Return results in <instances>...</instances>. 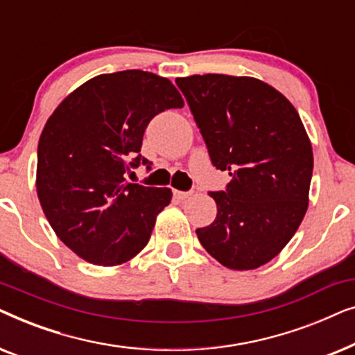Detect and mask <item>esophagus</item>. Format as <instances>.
<instances>
[{
  "mask_svg": "<svg viewBox=\"0 0 355 355\" xmlns=\"http://www.w3.org/2000/svg\"><path fill=\"white\" fill-rule=\"evenodd\" d=\"M192 196V192H182V191H174V197L178 198V200H186Z\"/></svg>",
  "mask_w": 355,
  "mask_h": 355,
  "instance_id": "34e87169",
  "label": "esophagus"
}]
</instances>
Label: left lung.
<instances>
[{
    "label": "left lung",
    "mask_w": 355,
    "mask_h": 355,
    "mask_svg": "<svg viewBox=\"0 0 355 355\" xmlns=\"http://www.w3.org/2000/svg\"><path fill=\"white\" fill-rule=\"evenodd\" d=\"M213 166L230 171L226 191L210 192L216 218L198 241L231 270H255L293 239L309 207L312 144L297 110L255 77H178Z\"/></svg>",
    "instance_id": "obj_1"
}]
</instances>
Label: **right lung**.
I'll list each match as a JSON object with an SVG mask.
<instances>
[{"label": "right lung", "mask_w": 355, "mask_h": 355, "mask_svg": "<svg viewBox=\"0 0 355 355\" xmlns=\"http://www.w3.org/2000/svg\"><path fill=\"white\" fill-rule=\"evenodd\" d=\"M182 106L166 77L130 69L87 80L48 118L37 196L53 231L80 259L114 266L147 245L173 192L129 184L124 174L150 164L140 148L152 118Z\"/></svg>", "instance_id": "right-lung-1"}]
</instances>
